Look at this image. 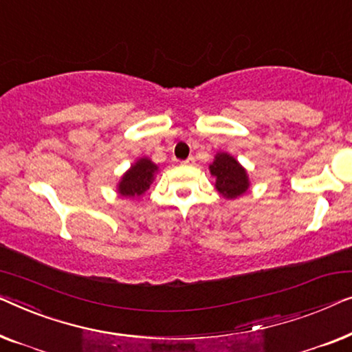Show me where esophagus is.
I'll return each instance as SVG.
<instances>
[{
    "label": "esophagus",
    "instance_id": "obj_1",
    "mask_svg": "<svg viewBox=\"0 0 352 352\" xmlns=\"http://www.w3.org/2000/svg\"><path fill=\"white\" fill-rule=\"evenodd\" d=\"M183 164H185V166H192V164H195V157L190 156V157H188V160L183 161Z\"/></svg>",
    "mask_w": 352,
    "mask_h": 352
}]
</instances>
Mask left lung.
<instances>
[{
    "instance_id": "1",
    "label": "left lung",
    "mask_w": 352,
    "mask_h": 352,
    "mask_svg": "<svg viewBox=\"0 0 352 352\" xmlns=\"http://www.w3.org/2000/svg\"><path fill=\"white\" fill-rule=\"evenodd\" d=\"M209 170L215 177L217 191L226 199H236L249 190L250 182L245 169L228 153H217Z\"/></svg>"
}]
</instances>
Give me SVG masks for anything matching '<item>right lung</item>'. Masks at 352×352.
Here are the masks:
<instances>
[{
	"label": "right lung",
	"instance_id": "right-lung-1",
	"mask_svg": "<svg viewBox=\"0 0 352 352\" xmlns=\"http://www.w3.org/2000/svg\"><path fill=\"white\" fill-rule=\"evenodd\" d=\"M157 172V166L151 162L148 157H142L133 162L121 182L118 183V192L122 197H140L155 180V174Z\"/></svg>",
	"mask_w": 352,
	"mask_h": 352
}]
</instances>
